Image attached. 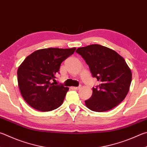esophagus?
<instances>
[{
    "label": "esophagus",
    "mask_w": 147,
    "mask_h": 147,
    "mask_svg": "<svg viewBox=\"0 0 147 147\" xmlns=\"http://www.w3.org/2000/svg\"><path fill=\"white\" fill-rule=\"evenodd\" d=\"M80 88H81V86H80H80H78V87H73V89H75V90H78V89H80Z\"/></svg>",
    "instance_id": "1"
}]
</instances>
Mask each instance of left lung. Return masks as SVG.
Listing matches in <instances>:
<instances>
[{"mask_svg": "<svg viewBox=\"0 0 147 147\" xmlns=\"http://www.w3.org/2000/svg\"><path fill=\"white\" fill-rule=\"evenodd\" d=\"M76 52L89 65L92 77L101 84L92 87V94L85 100L90 110L104 112L121 102L129 92L132 73L124 58L109 48L98 44L79 47Z\"/></svg>", "mask_w": 147, "mask_h": 147, "instance_id": "obj_1", "label": "left lung"}]
</instances>
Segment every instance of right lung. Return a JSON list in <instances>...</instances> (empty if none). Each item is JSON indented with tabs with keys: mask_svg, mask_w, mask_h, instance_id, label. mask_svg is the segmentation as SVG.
Listing matches in <instances>:
<instances>
[{
	"mask_svg": "<svg viewBox=\"0 0 147 147\" xmlns=\"http://www.w3.org/2000/svg\"><path fill=\"white\" fill-rule=\"evenodd\" d=\"M76 50L47 48L31 53L18 69V84L21 94L36 110L47 112L62 105L69 88L54 82L61 63Z\"/></svg>",
	"mask_w": 147,
	"mask_h": 147,
	"instance_id": "add662e5",
	"label": "right lung"
}]
</instances>
